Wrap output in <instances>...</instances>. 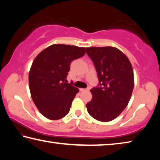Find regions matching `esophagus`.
<instances>
[{"mask_svg":"<svg viewBox=\"0 0 160 160\" xmlns=\"http://www.w3.org/2000/svg\"><path fill=\"white\" fill-rule=\"evenodd\" d=\"M90 90V88H81V89H80V91H82V92L89 91Z\"/></svg>","mask_w":160,"mask_h":160,"instance_id":"esophagus-1","label":"esophagus"}]
</instances>
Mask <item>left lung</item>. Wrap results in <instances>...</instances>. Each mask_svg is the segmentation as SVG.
I'll return each instance as SVG.
<instances>
[{"instance_id":"1","label":"left lung","mask_w":160,"mask_h":160,"mask_svg":"<svg viewBox=\"0 0 160 160\" xmlns=\"http://www.w3.org/2000/svg\"><path fill=\"white\" fill-rule=\"evenodd\" d=\"M86 52L99 79L98 85L91 89L92 99L86 107L96 120L108 122L128 104L134 87L132 68L126 56L114 47H90Z\"/></svg>"}]
</instances>
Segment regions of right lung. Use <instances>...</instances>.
I'll list each match as a JSON object with an SVG mask.
<instances>
[{
    "instance_id": "right-lung-1",
    "label": "right lung",
    "mask_w": 160,
    "mask_h": 160,
    "mask_svg": "<svg viewBox=\"0 0 160 160\" xmlns=\"http://www.w3.org/2000/svg\"><path fill=\"white\" fill-rule=\"evenodd\" d=\"M85 54V48L53 44L43 50L32 63L29 85L32 100L40 113L51 120L68 113L79 90L66 80L70 64Z\"/></svg>"
}]
</instances>
